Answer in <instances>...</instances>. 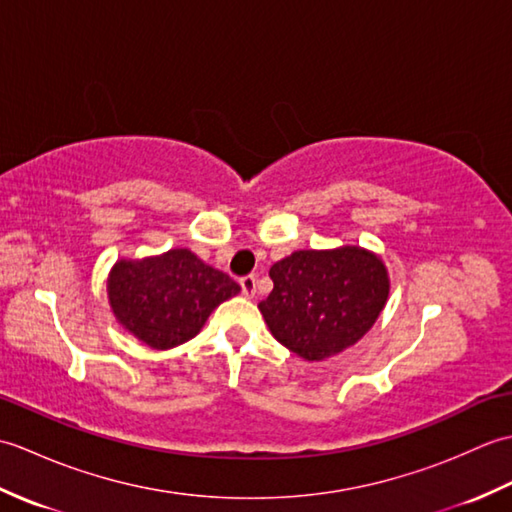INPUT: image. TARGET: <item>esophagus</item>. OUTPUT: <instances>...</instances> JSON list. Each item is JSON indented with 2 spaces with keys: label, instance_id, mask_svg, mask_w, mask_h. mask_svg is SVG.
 Instances as JSON below:
<instances>
[{
  "label": "esophagus",
  "instance_id": "obj_1",
  "mask_svg": "<svg viewBox=\"0 0 512 512\" xmlns=\"http://www.w3.org/2000/svg\"><path fill=\"white\" fill-rule=\"evenodd\" d=\"M239 286H242V292H244L246 297H255V292H257V279H255V275H246V277L239 279Z\"/></svg>",
  "mask_w": 512,
  "mask_h": 512
}]
</instances>
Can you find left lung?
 <instances>
[{
    "instance_id": "1",
    "label": "left lung",
    "mask_w": 512,
    "mask_h": 512,
    "mask_svg": "<svg viewBox=\"0 0 512 512\" xmlns=\"http://www.w3.org/2000/svg\"><path fill=\"white\" fill-rule=\"evenodd\" d=\"M270 279L259 310L275 339L308 361L354 345L389 295L385 264L358 246L297 250L270 268Z\"/></svg>"
}]
</instances>
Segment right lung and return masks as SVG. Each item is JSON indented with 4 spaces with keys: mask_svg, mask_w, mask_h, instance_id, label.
<instances>
[{
    "mask_svg": "<svg viewBox=\"0 0 512 512\" xmlns=\"http://www.w3.org/2000/svg\"><path fill=\"white\" fill-rule=\"evenodd\" d=\"M118 323L154 350H169L200 332L222 301L239 286L187 248L140 262H116L107 281Z\"/></svg>",
    "mask_w": 512,
    "mask_h": 512,
    "instance_id": "right-lung-1",
    "label": "right lung"
}]
</instances>
